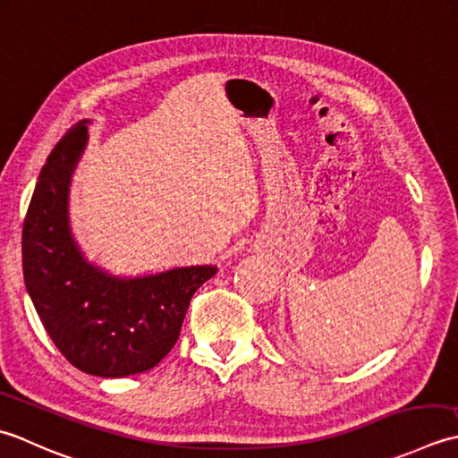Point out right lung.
Masks as SVG:
<instances>
[{
	"label": "right lung",
	"instance_id": "add662e5",
	"mask_svg": "<svg viewBox=\"0 0 458 458\" xmlns=\"http://www.w3.org/2000/svg\"><path fill=\"white\" fill-rule=\"evenodd\" d=\"M74 124L47 157L23 221V278L55 346L74 368L124 377L157 366L174 344L195 291L217 267H180L120 278L82 257L69 227V183L87 146Z\"/></svg>",
	"mask_w": 458,
	"mask_h": 458
}]
</instances>
